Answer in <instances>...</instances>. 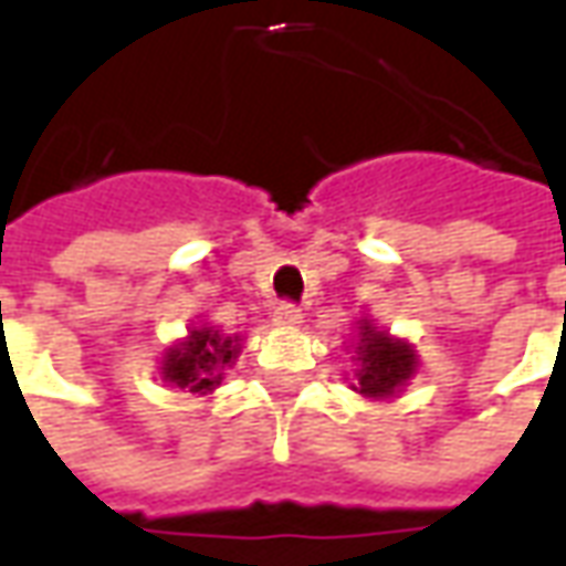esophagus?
Here are the masks:
<instances>
[{"instance_id":"1","label":"esophagus","mask_w":566,"mask_h":566,"mask_svg":"<svg viewBox=\"0 0 566 566\" xmlns=\"http://www.w3.org/2000/svg\"><path fill=\"white\" fill-rule=\"evenodd\" d=\"M272 321L282 324V327H296L303 321V312L294 303H279V306L272 308Z\"/></svg>"}]
</instances>
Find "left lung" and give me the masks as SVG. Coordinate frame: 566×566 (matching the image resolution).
Instances as JSON below:
<instances>
[{
  "label": "left lung",
  "instance_id": "left-lung-1",
  "mask_svg": "<svg viewBox=\"0 0 566 566\" xmlns=\"http://www.w3.org/2000/svg\"><path fill=\"white\" fill-rule=\"evenodd\" d=\"M357 385L355 391L373 400H385L416 376L418 357L412 345L394 339L373 321H357Z\"/></svg>",
  "mask_w": 566,
  "mask_h": 566
}]
</instances>
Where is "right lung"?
Returning <instances> with one entry per match:
<instances>
[{
	"mask_svg": "<svg viewBox=\"0 0 566 566\" xmlns=\"http://www.w3.org/2000/svg\"><path fill=\"white\" fill-rule=\"evenodd\" d=\"M239 357V336H223L214 327L190 331L185 343L172 345L163 357V381L190 394L214 391L223 379V367H233Z\"/></svg>",
	"mask_w": 566,
	"mask_h": 566,
	"instance_id": "1",
	"label": "right lung"
}]
</instances>
